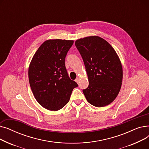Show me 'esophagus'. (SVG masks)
I'll use <instances>...</instances> for the list:
<instances>
[{
	"mask_svg": "<svg viewBox=\"0 0 149 149\" xmlns=\"http://www.w3.org/2000/svg\"><path fill=\"white\" fill-rule=\"evenodd\" d=\"M75 81H76L77 83H79V81H80L79 77H77V79H75Z\"/></svg>",
	"mask_w": 149,
	"mask_h": 149,
	"instance_id": "34e87169",
	"label": "esophagus"
}]
</instances>
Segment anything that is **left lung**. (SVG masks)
Segmentation results:
<instances>
[{"instance_id": "1", "label": "left lung", "mask_w": 149, "mask_h": 149, "mask_svg": "<svg viewBox=\"0 0 149 149\" xmlns=\"http://www.w3.org/2000/svg\"><path fill=\"white\" fill-rule=\"evenodd\" d=\"M75 45L84 61L89 82L83 90L88 102L95 107L111 104L120 91L123 67L113 47L103 38L89 36L78 39Z\"/></svg>"}]
</instances>
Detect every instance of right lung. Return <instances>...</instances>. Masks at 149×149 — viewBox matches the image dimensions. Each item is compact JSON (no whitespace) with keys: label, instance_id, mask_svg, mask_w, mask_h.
Here are the masks:
<instances>
[{"label":"right lung","instance_id":"add662e5","mask_svg":"<svg viewBox=\"0 0 149 149\" xmlns=\"http://www.w3.org/2000/svg\"><path fill=\"white\" fill-rule=\"evenodd\" d=\"M73 40L50 39L34 54L28 69L29 81L37 102L49 111H57L69 101L78 86L70 80L65 67V57Z\"/></svg>","mask_w":149,"mask_h":149}]
</instances>
